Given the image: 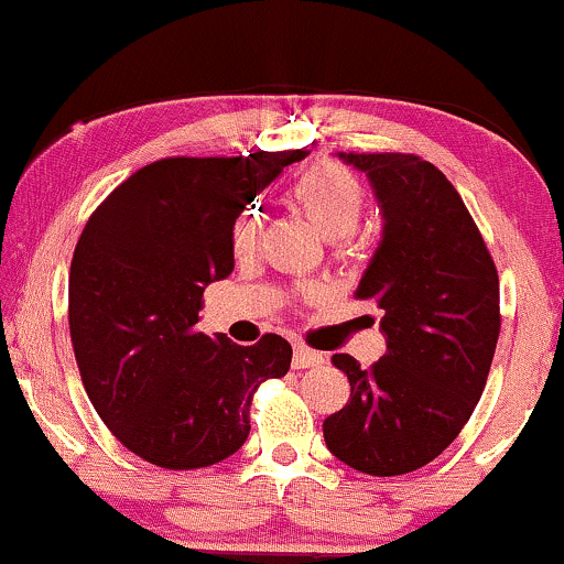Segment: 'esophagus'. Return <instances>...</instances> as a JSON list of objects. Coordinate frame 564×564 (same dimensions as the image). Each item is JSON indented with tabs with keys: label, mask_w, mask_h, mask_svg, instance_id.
Listing matches in <instances>:
<instances>
[{
	"label": "esophagus",
	"mask_w": 564,
	"mask_h": 564,
	"mask_svg": "<svg viewBox=\"0 0 564 564\" xmlns=\"http://www.w3.org/2000/svg\"><path fill=\"white\" fill-rule=\"evenodd\" d=\"M319 364H324V354H319V350H314V348H308V346H301V343H297L295 350H293V367L295 369L319 367Z\"/></svg>",
	"instance_id": "1"
}]
</instances>
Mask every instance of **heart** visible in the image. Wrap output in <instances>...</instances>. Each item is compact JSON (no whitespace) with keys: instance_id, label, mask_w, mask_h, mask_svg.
Masks as SVG:
<instances>
[{"instance_id":"obj_1","label":"heart","mask_w":564,"mask_h":564,"mask_svg":"<svg viewBox=\"0 0 564 564\" xmlns=\"http://www.w3.org/2000/svg\"><path fill=\"white\" fill-rule=\"evenodd\" d=\"M361 182L343 165L322 161L297 176L290 200L314 224L324 240L337 242L359 227L364 216ZM261 240V216L245 208L231 227V248L237 256H250ZM340 245V242H337Z\"/></svg>"}]
</instances>
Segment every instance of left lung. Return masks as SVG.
Wrapping results in <instances>:
<instances>
[{"label": "left lung", "mask_w": 564, "mask_h": 564, "mask_svg": "<svg viewBox=\"0 0 564 564\" xmlns=\"http://www.w3.org/2000/svg\"><path fill=\"white\" fill-rule=\"evenodd\" d=\"M364 171L382 210V240L356 297L382 311L388 350L369 369L348 354L350 399L324 420V441L359 473L425 467L478 406L499 340V274L459 192L406 152H340Z\"/></svg>", "instance_id": "left-lung-1"}]
</instances>
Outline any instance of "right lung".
Returning <instances> with one entry per match:
<instances>
[{
  "label": "right lung",
  "instance_id": "obj_1",
  "mask_svg": "<svg viewBox=\"0 0 564 564\" xmlns=\"http://www.w3.org/2000/svg\"><path fill=\"white\" fill-rule=\"evenodd\" d=\"M303 150L163 158L97 205L73 250L68 324L99 420L165 469L224 462L250 433L258 386L284 377L280 335L237 346L197 333L210 282L235 269L231 227Z\"/></svg>",
  "mask_w": 564,
  "mask_h": 564
}]
</instances>
